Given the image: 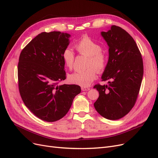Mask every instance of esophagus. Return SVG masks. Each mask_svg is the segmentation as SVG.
Segmentation results:
<instances>
[{
  "instance_id": "1",
  "label": "esophagus",
  "mask_w": 158,
  "mask_h": 158,
  "mask_svg": "<svg viewBox=\"0 0 158 158\" xmlns=\"http://www.w3.org/2000/svg\"><path fill=\"white\" fill-rule=\"evenodd\" d=\"M81 88H82V91H88L90 89L89 88H88V87H82Z\"/></svg>"
}]
</instances>
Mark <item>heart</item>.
Instances as JSON below:
<instances>
[{
	"instance_id": "b5f03b06",
	"label": "heart",
	"mask_w": 158,
	"mask_h": 158,
	"mask_svg": "<svg viewBox=\"0 0 158 158\" xmlns=\"http://www.w3.org/2000/svg\"><path fill=\"white\" fill-rule=\"evenodd\" d=\"M75 48L80 55L88 56L86 63L88 69L76 71L69 75L68 80L72 84L85 87L92 83L98 73H101L106 68L107 55L102 50L101 45L88 36H84L76 43ZM65 66L72 69L74 65V54L70 49H65L62 54Z\"/></svg>"
}]
</instances>
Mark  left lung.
I'll return each instance as SVG.
<instances>
[{
	"mask_svg": "<svg viewBox=\"0 0 158 158\" xmlns=\"http://www.w3.org/2000/svg\"><path fill=\"white\" fill-rule=\"evenodd\" d=\"M101 34L109 46V60L102 79L109 82L94 85L99 95L94 106L104 118L117 120L136 103L144 73L143 60L136 42L123 28L112 26Z\"/></svg>",
	"mask_w": 158,
	"mask_h": 158,
	"instance_id": "1",
	"label": "left lung"
}]
</instances>
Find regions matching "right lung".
<instances>
[{
    "label": "right lung",
    "mask_w": 158,
    "mask_h": 158,
    "mask_svg": "<svg viewBox=\"0 0 158 158\" xmlns=\"http://www.w3.org/2000/svg\"><path fill=\"white\" fill-rule=\"evenodd\" d=\"M70 35L42 32L21 52L18 65V87L25 106L35 116L55 122L68 113L81 88L75 84L58 85L66 79L63 51Z\"/></svg>",
    "instance_id": "right-lung-1"
}]
</instances>
